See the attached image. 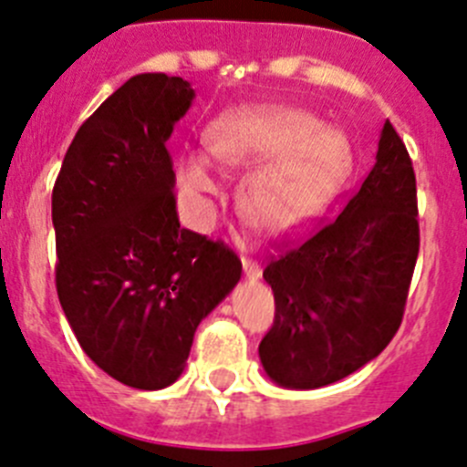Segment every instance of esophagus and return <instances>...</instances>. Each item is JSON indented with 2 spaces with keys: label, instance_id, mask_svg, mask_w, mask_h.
Instances as JSON below:
<instances>
[{
  "label": "esophagus",
  "instance_id": "esophagus-1",
  "mask_svg": "<svg viewBox=\"0 0 467 467\" xmlns=\"http://www.w3.org/2000/svg\"><path fill=\"white\" fill-rule=\"evenodd\" d=\"M242 267H244V276L249 281H258L263 270H260V265L251 258H242Z\"/></svg>",
  "mask_w": 467,
  "mask_h": 467
}]
</instances>
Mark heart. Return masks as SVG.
<instances>
[{"label": "heart", "instance_id": "1", "mask_svg": "<svg viewBox=\"0 0 467 467\" xmlns=\"http://www.w3.org/2000/svg\"><path fill=\"white\" fill-rule=\"evenodd\" d=\"M207 153L225 167L255 165L244 179L239 204L249 221L288 233L312 221L351 167L347 134L291 107H246L221 113L204 132ZM216 191L209 162L188 155L179 165V192L195 221L207 216Z\"/></svg>", "mask_w": 467, "mask_h": 467}]
</instances>
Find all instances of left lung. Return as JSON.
Masks as SVG:
<instances>
[{
    "label": "left lung",
    "instance_id": "obj_1",
    "mask_svg": "<svg viewBox=\"0 0 467 467\" xmlns=\"http://www.w3.org/2000/svg\"><path fill=\"white\" fill-rule=\"evenodd\" d=\"M417 255V179L386 120L375 167L347 207L265 267L276 305L258 347L267 377L321 389L377 358L400 327Z\"/></svg>",
    "mask_w": 467,
    "mask_h": 467
}]
</instances>
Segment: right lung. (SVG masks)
<instances>
[{"mask_svg": "<svg viewBox=\"0 0 467 467\" xmlns=\"http://www.w3.org/2000/svg\"><path fill=\"white\" fill-rule=\"evenodd\" d=\"M191 83L137 74L78 128L53 186L56 285L92 363L132 389L174 384L204 317L242 276L223 242L182 228L167 140Z\"/></svg>", "mask_w": 467, "mask_h": 467, "instance_id": "obj_1", "label": "right lung"}]
</instances>
